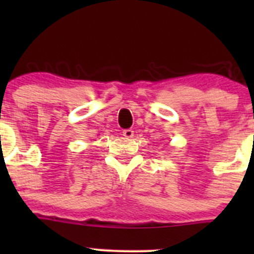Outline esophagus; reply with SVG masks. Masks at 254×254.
<instances>
[{"label": "esophagus", "mask_w": 254, "mask_h": 254, "mask_svg": "<svg viewBox=\"0 0 254 254\" xmlns=\"http://www.w3.org/2000/svg\"><path fill=\"white\" fill-rule=\"evenodd\" d=\"M123 136H125L127 139H131V137L134 136V131H132L131 129H125L124 131H123Z\"/></svg>", "instance_id": "1"}]
</instances>
